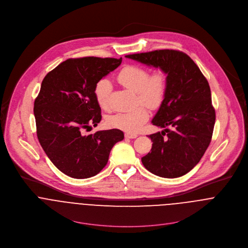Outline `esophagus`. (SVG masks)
<instances>
[{
	"mask_svg": "<svg viewBox=\"0 0 248 248\" xmlns=\"http://www.w3.org/2000/svg\"><path fill=\"white\" fill-rule=\"evenodd\" d=\"M125 138H126V139H137V138H138V135L126 133V134H125Z\"/></svg>",
	"mask_w": 248,
	"mask_h": 248,
	"instance_id": "1",
	"label": "esophagus"
}]
</instances>
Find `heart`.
Masks as SVG:
<instances>
[{
  "label": "heart",
  "instance_id": "1",
  "mask_svg": "<svg viewBox=\"0 0 248 248\" xmlns=\"http://www.w3.org/2000/svg\"><path fill=\"white\" fill-rule=\"evenodd\" d=\"M117 81L126 89L137 93L139 101L150 108L159 106L165 96L167 77L165 72L156 71L149 74V71L140 66L129 65L117 74ZM111 85L106 80L98 81L93 89L95 100L102 109H109V95ZM149 117L148 110L140 106L133 110L119 112L108 118V124L127 133H137Z\"/></svg>",
  "mask_w": 248,
  "mask_h": 248
}]
</instances>
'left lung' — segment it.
I'll use <instances>...</instances> for the list:
<instances>
[{
	"mask_svg": "<svg viewBox=\"0 0 248 248\" xmlns=\"http://www.w3.org/2000/svg\"><path fill=\"white\" fill-rule=\"evenodd\" d=\"M126 57L167 74L164 99L152 120L165 130L148 136L153 146L141 161L158 177H181L200 162L212 140L216 112L208 81L180 50L158 49Z\"/></svg>",
	"mask_w": 248,
	"mask_h": 248,
	"instance_id": "left-lung-1",
	"label": "left lung"
}]
</instances>
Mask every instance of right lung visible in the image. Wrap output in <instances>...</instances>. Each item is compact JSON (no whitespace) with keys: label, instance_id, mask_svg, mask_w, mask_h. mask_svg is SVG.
<instances>
[{"label":"right lung","instance_id":"obj_1","mask_svg":"<svg viewBox=\"0 0 248 248\" xmlns=\"http://www.w3.org/2000/svg\"><path fill=\"white\" fill-rule=\"evenodd\" d=\"M121 62L122 58H70L42 82L34 101L37 137L51 162L69 177L97 175L106 166L113 145L124 139L118 129L83 134L102 118L93 94L95 84Z\"/></svg>","mask_w":248,"mask_h":248}]
</instances>
